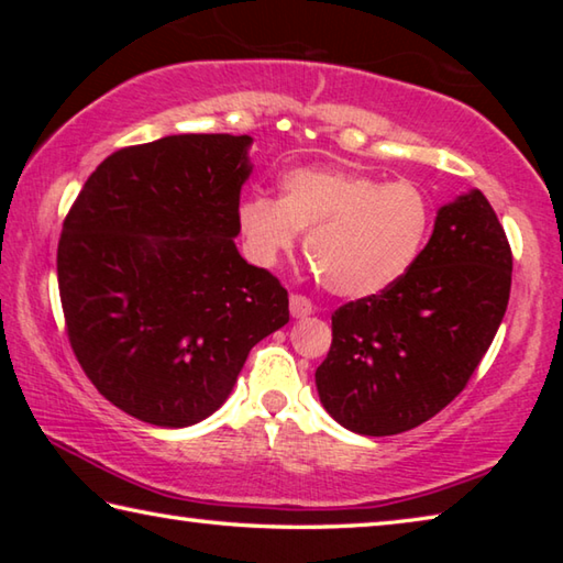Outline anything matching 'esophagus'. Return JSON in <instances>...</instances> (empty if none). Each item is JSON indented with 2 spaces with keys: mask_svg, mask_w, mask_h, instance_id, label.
I'll use <instances>...</instances> for the list:
<instances>
[{
  "mask_svg": "<svg viewBox=\"0 0 563 563\" xmlns=\"http://www.w3.org/2000/svg\"><path fill=\"white\" fill-rule=\"evenodd\" d=\"M312 310H316V308H312V302L305 298V295H290V316L295 320L312 316Z\"/></svg>",
  "mask_w": 563,
  "mask_h": 563,
  "instance_id": "obj_1",
  "label": "esophagus"
}]
</instances>
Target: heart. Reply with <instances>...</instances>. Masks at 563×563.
I'll return each instance as SVG.
<instances>
[{"instance_id": "b5f03b06", "label": "heart", "mask_w": 563, "mask_h": 563, "mask_svg": "<svg viewBox=\"0 0 563 563\" xmlns=\"http://www.w3.org/2000/svg\"><path fill=\"white\" fill-rule=\"evenodd\" d=\"M432 228L430 196L412 180L385 184L340 168H295L280 198L251 196L238 208L247 258L273 268L305 238V255L338 298H369L412 268Z\"/></svg>"}]
</instances>
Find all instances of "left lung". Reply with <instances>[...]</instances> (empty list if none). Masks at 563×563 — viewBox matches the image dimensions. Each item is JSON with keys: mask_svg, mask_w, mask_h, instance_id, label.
I'll use <instances>...</instances> for the list:
<instances>
[{"mask_svg": "<svg viewBox=\"0 0 563 563\" xmlns=\"http://www.w3.org/2000/svg\"><path fill=\"white\" fill-rule=\"evenodd\" d=\"M511 251L482 190L444 203L412 268L342 305L316 369L322 407L345 430L387 437L427 422L462 393L507 312Z\"/></svg>", "mask_w": 563, "mask_h": 563, "instance_id": "obj_1", "label": "left lung"}]
</instances>
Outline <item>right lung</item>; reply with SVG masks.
I'll use <instances>...</instances> for the list:
<instances>
[{"label":"right lung","mask_w":563,"mask_h":563,"mask_svg":"<svg viewBox=\"0 0 563 563\" xmlns=\"http://www.w3.org/2000/svg\"><path fill=\"white\" fill-rule=\"evenodd\" d=\"M251 144L176 133L121 148L64 221L56 275L74 355L141 422L211 417L251 347L290 320L288 290L235 247Z\"/></svg>","instance_id":"add662e5"}]
</instances>
